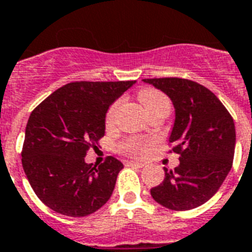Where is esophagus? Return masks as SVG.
I'll use <instances>...</instances> for the list:
<instances>
[{
	"mask_svg": "<svg viewBox=\"0 0 252 252\" xmlns=\"http://www.w3.org/2000/svg\"><path fill=\"white\" fill-rule=\"evenodd\" d=\"M126 164L132 165V167H137V168H142L144 167V163H140V161H134V160H129L126 161Z\"/></svg>",
	"mask_w": 252,
	"mask_h": 252,
	"instance_id": "esophagus-1",
	"label": "esophagus"
}]
</instances>
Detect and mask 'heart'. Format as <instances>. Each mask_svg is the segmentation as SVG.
Here are the masks:
<instances>
[{
  "label": "heart",
  "instance_id": "1",
  "mask_svg": "<svg viewBox=\"0 0 252 252\" xmlns=\"http://www.w3.org/2000/svg\"><path fill=\"white\" fill-rule=\"evenodd\" d=\"M138 98H140L141 103L144 105V107L146 108V111H151L157 107H160V106H168V99L165 98V95L163 93L158 91H153V89H146V91H142L138 94ZM118 107H119V102H115L114 105L110 107L107 112V116H106V120L107 123H111L114 120V116H115L116 111H118ZM122 150H124L126 153H129V154H138L141 150H142V145L138 142V141L130 140L126 141V144L122 146Z\"/></svg>",
  "mask_w": 252,
  "mask_h": 252
}]
</instances>
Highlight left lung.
Returning a JSON list of instances; mask_svg holds the SVG:
<instances>
[{
    "label": "left lung",
    "mask_w": 252,
    "mask_h": 252,
    "mask_svg": "<svg viewBox=\"0 0 252 252\" xmlns=\"http://www.w3.org/2000/svg\"><path fill=\"white\" fill-rule=\"evenodd\" d=\"M167 94L175 107L168 142L180 154L175 171L164 168V180L150 190L159 204L186 211L206 203L232 168L236 128L232 116L207 88L179 77L144 79Z\"/></svg>",
    "instance_id": "1"
}]
</instances>
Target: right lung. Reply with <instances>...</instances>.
Here are the masks:
<instances>
[{
    "label": "right lung",
    "instance_id": "1",
    "mask_svg": "<svg viewBox=\"0 0 252 252\" xmlns=\"http://www.w3.org/2000/svg\"><path fill=\"white\" fill-rule=\"evenodd\" d=\"M134 81H77L59 88L31 114L22 164L42 203L83 218L110 199L123 163L108 157L94 165L85 157L105 136L108 107Z\"/></svg>",
    "mask_w": 252,
    "mask_h": 252
}]
</instances>
